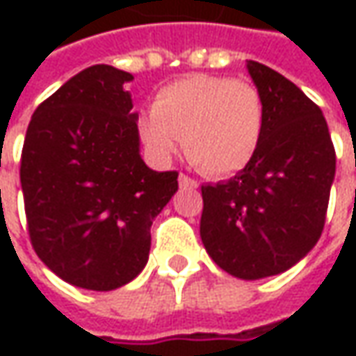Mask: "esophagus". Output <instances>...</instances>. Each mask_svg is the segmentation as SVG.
Segmentation results:
<instances>
[{
  "label": "esophagus",
  "instance_id": "34e87169",
  "mask_svg": "<svg viewBox=\"0 0 356 356\" xmlns=\"http://www.w3.org/2000/svg\"><path fill=\"white\" fill-rule=\"evenodd\" d=\"M178 184H180V188H186V190H188V188H190V190H192V188H198V182H196L194 178H190L188 174H180V176H178Z\"/></svg>",
  "mask_w": 356,
  "mask_h": 356
}]
</instances>
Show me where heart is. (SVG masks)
Here are the masks:
<instances>
[{"mask_svg": "<svg viewBox=\"0 0 356 356\" xmlns=\"http://www.w3.org/2000/svg\"><path fill=\"white\" fill-rule=\"evenodd\" d=\"M148 150L170 156L182 138L188 160L208 176H229L252 162L266 134V103L241 79L190 75L158 90L138 120Z\"/></svg>", "mask_w": 356, "mask_h": 356, "instance_id": "b5f03b06", "label": "heart"}]
</instances>
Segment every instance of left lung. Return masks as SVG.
<instances>
[{"mask_svg": "<svg viewBox=\"0 0 356 356\" xmlns=\"http://www.w3.org/2000/svg\"><path fill=\"white\" fill-rule=\"evenodd\" d=\"M248 71L266 103V134L234 178L202 186L200 236L213 261L239 280L277 275L321 238L335 178V146L321 108L261 63Z\"/></svg>", "mask_w": 356, "mask_h": 356, "instance_id": "left-lung-1", "label": "left lung"}]
</instances>
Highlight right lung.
Listing matches in <instances>:
<instances>
[{
  "instance_id": "obj_1",
  "label": "right lung",
  "mask_w": 356,
  "mask_h": 356,
  "mask_svg": "<svg viewBox=\"0 0 356 356\" xmlns=\"http://www.w3.org/2000/svg\"><path fill=\"white\" fill-rule=\"evenodd\" d=\"M92 65L35 108L21 150V190L35 253L63 281L111 291L146 266L150 226L178 172L150 170L124 83Z\"/></svg>"
}]
</instances>
